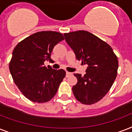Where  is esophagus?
Listing matches in <instances>:
<instances>
[{
    "instance_id": "1",
    "label": "esophagus",
    "mask_w": 132,
    "mask_h": 132,
    "mask_svg": "<svg viewBox=\"0 0 132 132\" xmlns=\"http://www.w3.org/2000/svg\"><path fill=\"white\" fill-rule=\"evenodd\" d=\"M72 73H71V72H69V71H66V76L67 77H68V76H69L70 75H71Z\"/></svg>"
}]
</instances>
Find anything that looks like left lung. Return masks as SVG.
Segmentation results:
<instances>
[{
    "mask_svg": "<svg viewBox=\"0 0 132 132\" xmlns=\"http://www.w3.org/2000/svg\"><path fill=\"white\" fill-rule=\"evenodd\" d=\"M64 36L76 59L88 65L84 76L74 73L78 82L72 87L73 95L84 105L94 104L112 87L117 76L118 58L110 45L89 31H71Z\"/></svg>",
    "mask_w": 132,
    "mask_h": 132,
    "instance_id": "8db88e82",
    "label": "left lung"
}]
</instances>
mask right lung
Here are the masks:
<instances>
[{
  "label": "right lung",
  "instance_id": "add662e5",
  "mask_svg": "<svg viewBox=\"0 0 132 132\" xmlns=\"http://www.w3.org/2000/svg\"><path fill=\"white\" fill-rule=\"evenodd\" d=\"M64 40L60 32L38 31L18 43L13 51L9 68L14 82L29 101L47 103L54 98L65 77V70L44 65L51 61L54 46Z\"/></svg>",
  "mask_w": 132,
  "mask_h": 132
}]
</instances>
